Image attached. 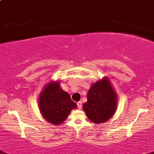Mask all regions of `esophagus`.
<instances>
[{"label":"esophagus","mask_w":154,"mask_h":154,"mask_svg":"<svg viewBox=\"0 0 154 154\" xmlns=\"http://www.w3.org/2000/svg\"><path fill=\"white\" fill-rule=\"evenodd\" d=\"M77 106H78V108L82 109V101H79V102H77Z\"/></svg>","instance_id":"esophagus-1"}]
</instances>
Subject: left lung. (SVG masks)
<instances>
[{
    "label": "left lung",
    "mask_w": 154,
    "mask_h": 154,
    "mask_svg": "<svg viewBox=\"0 0 154 154\" xmlns=\"http://www.w3.org/2000/svg\"><path fill=\"white\" fill-rule=\"evenodd\" d=\"M116 107L117 94L107 77L91 85L88 93V101L83 104V110L92 122H107L115 113Z\"/></svg>",
    "instance_id": "1"
}]
</instances>
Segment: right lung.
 Wrapping results in <instances>:
<instances>
[{"instance_id":"1","label":"right lung","mask_w":154,"mask_h":154,"mask_svg":"<svg viewBox=\"0 0 154 154\" xmlns=\"http://www.w3.org/2000/svg\"><path fill=\"white\" fill-rule=\"evenodd\" d=\"M38 104L43 117L54 125L64 122L71 110L77 107L70 96L60 88L59 82H51L44 87Z\"/></svg>"}]
</instances>
